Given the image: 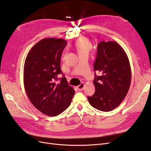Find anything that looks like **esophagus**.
Returning a JSON list of instances; mask_svg holds the SVG:
<instances>
[{
  "label": "esophagus",
  "instance_id": "esophagus-1",
  "mask_svg": "<svg viewBox=\"0 0 151 151\" xmlns=\"http://www.w3.org/2000/svg\"><path fill=\"white\" fill-rule=\"evenodd\" d=\"M84 86H85V84L84 83H81V84L77 86V88L78 89L79 91H82L83 90V88H84Z\"/></svg>",
  "mask_w": 151,
  "mask_h": 151
}]
</instances>
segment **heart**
Listing matches in <instances>:
<instances>
[{
  "label": "heart",
  "mask_w": 151,
  "mask_h": 151,
  "mask_svg": "<svg viewBox=\"0 0 151 151\" xmlns=\"http://www.w3.org/2000/svg\"><path fill=\"white\" fill-rule=\"evenodd\" d=\"M75 47L79 55L85 53L88 54L92 48V43L87 38L81 37L75 42Z\"/></svg>",
  "instance_id": "b5f03b06"
}]
</instances>
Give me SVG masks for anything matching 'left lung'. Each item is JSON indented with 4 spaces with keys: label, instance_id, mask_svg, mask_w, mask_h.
<instances>
[{
    "label": "left lung",
    "instance_id": "8db88e82",
    "mask_svg": "<svg viewBox=\"0 0 151 151\" xmlns=\"http://www.w3.org/2000/svg\"><path fill=\"white\" fill-rule=\"evenodd\" d=\"M94 70L100 72L93 81L95 92L88 96L90 104L104 112L119 106L129 91L131 71L124 49L115 42L102 41L98 45Z\"/></svg>",
    "mask_w": 151,
    "mask_h": 151
}]
</instances>
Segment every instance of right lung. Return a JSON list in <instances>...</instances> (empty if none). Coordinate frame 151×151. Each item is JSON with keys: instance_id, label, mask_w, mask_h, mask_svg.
<instances>
[{"instance_id": "add662e5", "label": "right lung", "mask_w": 151, "mask_h": 151, "mask_svg": "<svg viewBox=\"0 0 151 151\" xmlns=\"http://www.w3.org/2000/svg\"><path fill=\"white\" fill-rule=\"evenodd\" d=\"M67 42L47 38L37 42L28 53L24 68L25 92L32 104L49 116H56L68 108L75 94L62 74L60 61Z\"/></svg>"}]
</instances>
